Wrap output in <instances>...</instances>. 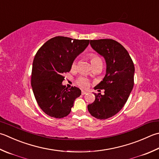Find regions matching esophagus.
I'll return each mask as SVG.
<instances>
[{"label":"esophagus","instance_id":"obj_1","mask_svg":"<svg viewBox=\"0 0 159 159\" xmlns=\"http://www.w3.org/2000/svg\"><path fill=\"white\" fill-rule=\"evenodd\" d=\"M87 93H88V92H87V91H85V90H82V91H81V94H82L83 95L87 94Z\"/></svg>","mask_w":159,"mask_h":159}]
</instances>
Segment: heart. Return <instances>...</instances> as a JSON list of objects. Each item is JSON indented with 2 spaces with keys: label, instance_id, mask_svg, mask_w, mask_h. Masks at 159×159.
<instances>
[{
  "label": "heart",
  "instance_id": "heart-1",
  "mask_svg": "<svg viewBox=\"0 0 159 159\" xmlns=\"http://www.w3.org/2000/svg\"><path fill=\"white\" fill-rule=\"evenodd\" d=\"M90 59H91V63L93 66H95V65H102V62L101 58L98 57L95 54H91L89 55ZM76 67V61H74L72 64H71V69L74 70ZM77 84L79 86L82 87V88H86L89 86V80L85 79V78H79L77 80Z\"/></svg>",
  "mask_w": 159,
  "mask_h": 159
}]
</instances>
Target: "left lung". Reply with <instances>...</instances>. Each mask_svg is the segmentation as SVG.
Instances as JSON below:
<instances>
[{
	"label": "left lung",
	"instance_id": "obj_1",
	"mask_svg": "<svg viewBox=\"0 0 159 159\" xmlns=\"http://www.w3.org/2000/svg\"><path fill=\"white\" fill-rule=\"evenodd\" d=\"M90 45L102 56L107 65L103 80L94 89L104 94H96L95 101L88 105L90 114L98 119H107L123 108L134 86V65L129 53L112 39L91 40Z\"/></svg>",
	"mask_w": 159,
	"mask_h": 159
}]
</instances>
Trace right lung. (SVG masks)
I'll use <instances>...</instances> for the list:
<instances>
[{"mask_svg": "<svg viewBox=\"0 0 159 159\" xmlns=\"http://www.w3.org/2000/svg\"><path fill=\"white\" fill-rule=\"evenodd\" d=\"M89 40L56 36L40 48L33 61L31 85L40 109L57 119L67 116L74 102L81 94L76 87L66 88L62 82L74 59L85 50Z\"/></svg>", "mask_w": 159, "mask_h": 159, "instance_id": "1", "label": "right lung"}]
</instances>
